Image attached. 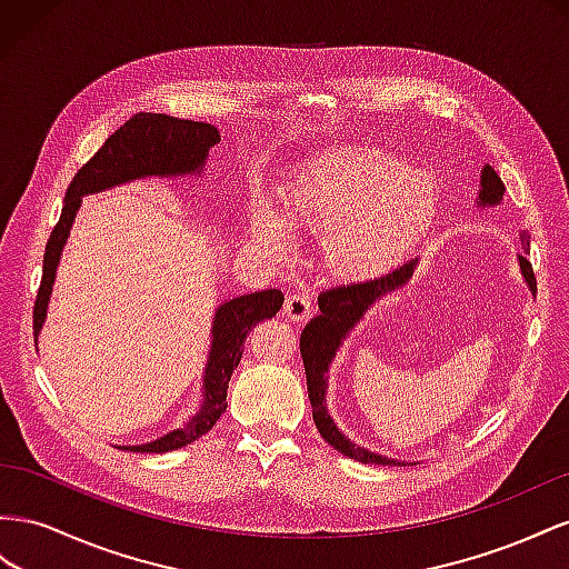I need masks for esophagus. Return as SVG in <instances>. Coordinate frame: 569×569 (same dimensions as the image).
Wrapping results in <instances>:
<instances>
[{
	"label": "esophagus",
	"instance_id": "esophagus-1",
	"mask_svg": "<svg viewBox=\"0 0 569 569\" xmlns=\"http://www.w3.org/2000/svg\"><path fill=\"white\" fill-rule=\"evenodd\" d=\"M283 312L288 315V319H293V321H305L307 317L312 315V305H310V300H307L305 296L293 293V296H288V298H286Z\"/></svg>",
	"mask_w": 569,
	"mask_h": 569
}]
</instances>
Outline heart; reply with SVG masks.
I'll use <instances>...</instances> for the list:
<instances>
[{
    "label": "heart",
    "mask_w": 569,
    "mask_h": 569,
    "mask_svg": "<svg viewBox=\"0 0 569 569\" xmlns=\"http://www.w3.org/2000/svg\"><path fill=\"white\" fill-rule=\"evenodd\" d=\"M438 214L433 178L379 148H338L302 164L279 192V219L252 217V238L288 257L282 229L321 238L323 267L338 281L362 283L391 271L429 233Z\"/></svg>",
    "instance_id": "b5f03b06"
}]
</instances>
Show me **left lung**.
Returning <instances> with one entry per match:
<instances>
[{
  "mask_svg": "<svg viewBox=\"0 0 569 569\" xmlns=\"http://www.w3.org/2000/svg\"><path fill=\"white\" fill-rule=\"evenodd\" d=\"M502 192H506V186H502L500 176L486 164L481 169V190H479V202L481 207H496L502 200ZM419 259H408V262L398 264L393 271H388L383 276H377L371 281L362 283H348V286H336L323 290L319 296V315L307 323L300 336V355H302V365H305V377H307V393H310L312 402V417L319 433L323 436V441L333 446L338 452L343 456L365 462V465H391V467H405V465H415V462H400L393 458L379 456V452H371L362 446H355L346 433H340L338 427L333 425V419L327 410V388H329V365L336 357L343 338L355 329V323L365 317L371 305L381 300L386 293L400 288L412 279V273L417 269ZM519 269H522L525 281L529 286L531 293H537V279H533V269L529 264V259L519 254Z\"/></svg>",
  "mask_w": 569,
  "mask_h": 569,
  "instance_id": "left-lung-1",
  "label": "left lung"
}]
</instances>
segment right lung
<instances>
[{
    "label": "right lung",
    "instance_id": "right-lung-1",
    "mask_svg": "<svg viewBox=\"0 0 569 569\" xmlns=\"http://www.w3.org/2000/svg\"><path fill=\"white\" fill-rule=\"evenodd\" d=\"M221 140L219 131L212 123L188 121L167 117V113H136L131 121H126L119 131H113L94 157L78 169L73 181L63 198L61 217L54 231L47 240L44 262H42V281L38 290L36 307H32V333L42 331L47 319V305H50L52 286L59 259L67 246L80 200L86 194L102 192L123 183L138 181V178H173L186 173H202L209 150ZM283 293L276 288L257 290V293L238 296L226 300L217 307L212 321V348H209L204 377H202V405L183 427H178L164 436L154 438L142 446H121L131 452H169L178 450L194 438L204 436L217 425V419L226 412V391L233 369L238 367L246 338L262 319H271L281 310Z\"/></svg>",
    "mask_w": 569,
    "mask_h": 569
}]
</instances>
